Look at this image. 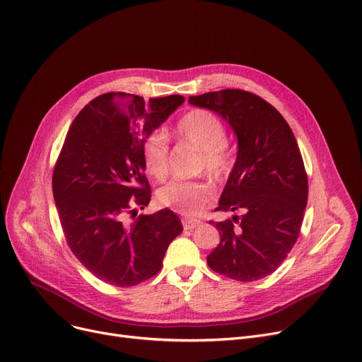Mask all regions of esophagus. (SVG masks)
<instances>
[{"label":"esophagus","mask_w":362,"mask_h":362,"mask_svg":"<svg viewBox=\"0 0 362 362\" xmlns=\"http://www.w3.org/2000/svg\"><path fill=\"white\" fill-rule=\"evenodd\" d=\"M182 223H183V229H185V230H192V229H195L197 226H199L201 220L185 217V218H182Z\"/></svg>","instance_id":"34e87169"}]
</instances>
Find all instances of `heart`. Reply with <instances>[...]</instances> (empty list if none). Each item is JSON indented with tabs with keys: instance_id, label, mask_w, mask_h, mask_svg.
<instances>
[{
	"instance_id": "obj_1",
	"label": "heart",
	"mask_w": 362,
	"mask_h": 362,
	"mask_svg": "<svg viewBox=\"0 0 362 362\" xmlns=\"http://www.w3.org/2000/svg\"><path fill=\"white\" fill-rule=\"evenodd\" d=\"M176 134L180 142L199 151L197 171H206L214 180H225L233 168V155L226 144L223 121L206 109L183 115ZM168 139L164 133L149 134L142 146V158L146 171L156 180L168 175ZM214 194L207 180H173L156 192L160 204L182 214H197Z\"/></svg>"
}]
</instances>
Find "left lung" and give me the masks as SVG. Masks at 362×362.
<instances>
[{"label":"left lung","instance_id":"obj_1","mask_svg":"<svg viewBox=\"0 0 362 362\" xmlns=\"http://www.w3.org/2000/svg\"><path fill=\"white\" fill-rule=\"evenodd\" d=\"M226 119L238 137L237 161L216 211L237 214L211 222L218 245L210 268L230 279L251 282L275 272L300 233L308 202V175L290 125L255 93L226 88L191 96Z\"/></svg>","mask_w":362,"mask_h":362}]
</instances>
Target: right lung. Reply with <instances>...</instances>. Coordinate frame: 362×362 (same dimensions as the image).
<instances>
[{
	"instance_id": "1",
	"label": "right lung",
	"mask_w": 362,
	"mask_h": 362,
	"mask_svg": "<svg viewBox=\"0 0 362 362\" xmlns=\"http://www.w3.org/2000/svg\"><path fill=\"white\" fill-rule=\"evenodd\" d=\"M183 102L179 94L146 103L134 94L106 93L86 105L68 130L53 171L60 225L75 257L106 284L133 287L158 274L183 230L168 209L129 220L136 206L151 201L145 139Z\"/></svg>"
}]
</instances>
